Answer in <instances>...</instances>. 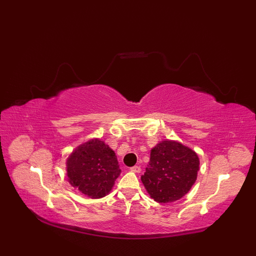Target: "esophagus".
<instances>
[{"label": "esophagus", "instance_id": "34e87169", "mask_svg": "<svg viewBox=\"0 0 256 256\" xmlns=\"http://www.w3.org/2000/svg\"><path fill=\"white\" fill-rule=\"evenodd\" d=\"M130 170H131L132 172L138 174V172H140V166H134V167H131V168H130Z\"/></svg>", "mask_w": 256, "mask_h": 256}]
</instances>
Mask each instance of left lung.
Masks as SVG:
<instances>
[{"instance_id":"obj_1","label":"left lung","mask_w":256,"mask_h":256,"mask_svg":"<svg viewBox=\"0 0 256 256\" xmlns=\"http://www.w3.org/2000/svg\"><path fill=\"white\" fill-rule=\"evenodd\" d=\"M199 165L194 150L177 140H164L152 148L148 165L140 180L156 202H174L192 189Z\"/></svg>"}]
</instances>
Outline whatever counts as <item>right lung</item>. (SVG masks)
<instances>
[{
    "label": "right lung",
    "instance_id": "1",
    "mask_svg": "<svg viewBox=\"0 0 256 256\" xmlns=\"http://www.w3.org/2000/svg\"><path fill=\"white\" fill-rule=\"evenodd\" d=\"M66 166L69 184L91 199L110 194L121 174L116 153L100 138L77 146L68 156Z\"/></svg>",
    "mask_w": 256,
    "mask_h": 256
}]
</instances>
